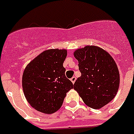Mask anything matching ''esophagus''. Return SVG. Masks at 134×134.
<instances>
[{
  "instance_id": "34e87169",
  "label": "esophagus",
  "mask_w": 134,
  "mask_h": 134,
  "mask_svg": "<svg viewBox=\"0 0 134 134\" xmlns=\"http://www.w3.org/2000/svg\"><path fill=\"white\" fill-rule=\"evenodd\" d=\"M70 80H71V82H72L73 84H74V83H75V80H76V77H72V78H70Z\"/></svg>"
}]
</instances>
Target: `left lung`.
<instances>
[{
    "label": "left lung",
    "instance_id": "left-lung-1",
    "mask_svg": "<svg viewBox=\"0 0 134 134\" xmlns=\"http://www.w3.org/2000/svg\"><path fill=\"white\" fill-rule=\"evenodd\" d=\"M81 76L74 84L85 105L100 109L115 98L120 84L117 64L111 55L97 46H85L74 52Z\"/></svg>",
    "mask_w": 134,
    "mask_h": 134
}]
</instances>
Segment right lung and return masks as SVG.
<instances>
[{
	"label": "right lung",
	"mask_w": 134,
	"mask_h": 134,
	"mask_svg": "<svg viewBox=\"0 0 134 134\" xmlns=\"http://www.w3.org/2000/svg\"><path fill=\"white\" fill-rule=\"evenodd\" d=\"M67 49H50L39 54L27 64L22 76L25 98L39 112L52 114L63 103L73 84L65 76L63 63Z\"/></svg>",
	"instance_id": "add662e5"
}]
</instances>
